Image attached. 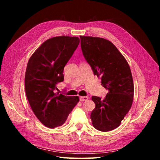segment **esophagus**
Listing matches in <instances>:
<instances>
[{"mask_svg": "<svg viewBox=\"0 0 160 160\" xmlns=\"http://www.w3.org/2000/svg\"><path fill=\"white\" fill-rule=\"evenodd\" d=\"M88 99V96H80V100L81 102L86 101Z\"/></svg>", "mask_w": 160, "mask_h": 160, "instance_id": "obj_1", "label": "esophagus"}]
</instances>
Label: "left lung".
<instances>
[{
  "instance_id": "8db88e82",
  "label": "left lung",
  "mask_w": 160,
  "mask_h": 160,
  "mask_svg": "<svg viewBox=\"0 0 160 160\" xmlns=\"http://www.w3.org/2000/svg\"><path fill=\"white\" fill-rule=\"evenodd\" d=\"M82 53L102 86L108 90L104 99L92 96L95 108L90 119L98 130L108 132L118 128L130 110L133 98V82L127 60L108 40L80 36Z\"/></svg>"
}]
</instances>
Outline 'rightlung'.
I'll return each mask as SVG.
<instances>
[{"label": "right lung", "instance_id": "obj_1", "mask_svg": "<svg viewBox=\"0 0 160 160\" xmlns=\"http://www.w3.org/2000/svg\"><path fill=\"white\" fill-rule=\"evenodd\" d=\"M80 43L76 37L48 39L30 56L25 73V92L35 116L45 126L54 128L65 123L79 102L78 96L55 93L64 80V68Z\"/></svg>", "mask_w": 160, "mask_h": 160}]
</instances>
